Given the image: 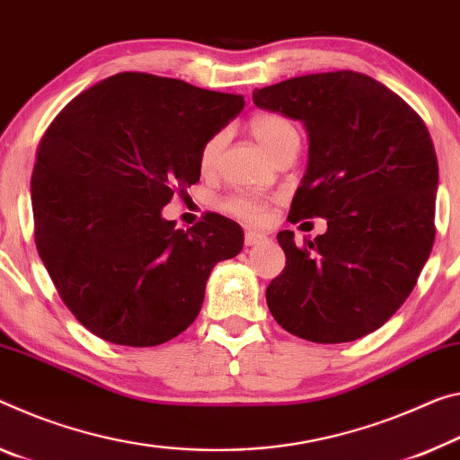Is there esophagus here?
Here are the masks:
<instances>
[{
	"label": "esophagus",
	"instance_id": "34e87169",
	"mask_svg": "<svg viewBox=\"0 0 460 460\" xmlns=\"http://www.w3.org/2000/svg\"><path fill=\"white\" fill-rule=\"evenodd\" d=\"M266 233H261V231H256V229H247L245 231V245L250 247V245H258V243H261V242H266Z\"/></svg>",
	"mask_w": 460,
	"mask_h": 460
}]
</instances>
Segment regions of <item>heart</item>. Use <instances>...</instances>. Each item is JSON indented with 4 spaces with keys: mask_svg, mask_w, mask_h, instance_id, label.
<instances>
[{
    "mask_svg": "<svg viewBox=\"0 0 460 460\" xmlns=\"http://www.w3.org/2000/svg\"><path fill=\"white\" fill-rule=\"evenodd\" d=\"M250 130L252 135L256 137V141L270 153V155H274L282 145H287L290 141H298V133L295 125L288 119H284L282 114H274V112L253 114L250 119ZM221 147H223L221 133L213 135L207 143L202 145L199 162L204 172H208L210 167L217 164ZM223 208L227 210L229 215L245 218V221H260L266 213V200L260 199V196L237 194L225 200Z\"/></svg>",
    "mask_w": 460,
    "mask_h": 460,
    "instance_id": "obj_1",
    "label": "heart"
}]
</instances>
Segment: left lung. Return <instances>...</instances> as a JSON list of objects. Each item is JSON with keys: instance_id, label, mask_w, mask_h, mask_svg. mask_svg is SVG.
<instances>
[{"instance_id": "obj_1", "label": "left lung", "mask_w": 460, "mask_h": 460, "mask_svg": "<svg viewBox=\"0 0 460 460\" xmlns=\"http://www.w3.org/2000/svg\"><path fill=\"white\" fill-rule=\"evenodd\" d=\"M253 104L301 120L307 172L288 221L323 217L305 245L280 231L287 266L266 303L284 330L317 344L358 340L387 323L434 245L438 159L420 114L356 71L313 73L253 92Z\"/></svg>"}]
</instances>
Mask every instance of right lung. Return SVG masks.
<instances>
[{
	"instance_id": "add662e5",
	"label": "right lung",
	"mask_w": 460,
	"mask_h": 460,
	"mask_svg": "<svg viewBox=\"0 0 460 460\" xmlns=\"http://www.w3.org/2000/svg\"><path fill=\"white\" fill-rule=\"evenodd\" d=\"M243 96L127 71L92 85L55 116L36 149L34 242L57 293L84 327L149 348L199 317L217 261L243 231L204 213L190 229L162 218L200 180V149L243 111Z\"/></svg>"
}]
</instances>
